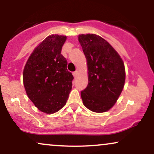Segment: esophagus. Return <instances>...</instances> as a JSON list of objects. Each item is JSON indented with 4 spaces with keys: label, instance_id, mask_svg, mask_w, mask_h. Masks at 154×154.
Instances as JSON below:
<instances>
[{
    "label": "esophagus",
    "instance_id": "1",
    "mask_svg": "<svg viewBox=\"0 0 154 154\" xmlns=\"http://www.w3.org/2000/svg\"><path fill=\"white\" fill-rule=\"evenodd\" d=\"M72 75H73L74 77H77V72H74L73 73H72Z\"/></svg>",
    "mask_w": 154,
    "mask_h": 154
}]
</instances>
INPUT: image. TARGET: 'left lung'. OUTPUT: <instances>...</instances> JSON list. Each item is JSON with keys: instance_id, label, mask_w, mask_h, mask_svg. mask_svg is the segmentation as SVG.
<instances>
[{"instance_id": "obj_1", "label": "left lung", "mask_w": 154, "mask_h": 154, "mask_svg": "<svg viewBox=\"0 0 154 154\" xmlns=\"http://www.w3.org/2000/svg\"><path fill=\"white\" fill-rule=\"evenodd\" d=\"M79 42L88 69V85L81 91L83 104L94 112H105L114 105L122 91L125 65L117 52L101 37L80 35Z\"/></svg>"}]
</instances>
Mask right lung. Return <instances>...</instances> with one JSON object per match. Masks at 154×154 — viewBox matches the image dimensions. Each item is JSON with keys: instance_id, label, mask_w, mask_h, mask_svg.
I'll use <instances>...</instances> for the list:
<instances>
[{"instance_id": "add662e5", "label": "right lung", "mask_w": 154, "mask_h": 154, "mask_svg": "<svg viewBox=\"0 0 154 154\" xmlns=\"http://www.w3.org/2000/svg\"><path fill=\"white\" fill-rule=\"evenodd\" d=\"M66 37L52 35L35 49L23 72L26 94L40 111L56 112L66 103L74 77L61 54Z\"/></svg>"}]
</instances>
